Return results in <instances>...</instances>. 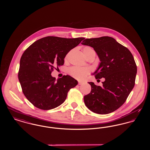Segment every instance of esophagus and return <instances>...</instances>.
Returning <instances> with one entry per match:
<instances>
[{
  "instance_id": "obj_1",
  "label": "esophagus",
  "mask_w": 150,
  "mask_h": 150,
  "mask_svg": "<svg viewBox=\"0 0 150 150\" xmlns=\"http://www.w3.org/2000/svg\"><path fill=\"white\" fill-rule=\"evenodd\" d=\"M83 84H84V83L82 81H79L78 82L79 85H83Z\"/></svg>"
}]
</instances>
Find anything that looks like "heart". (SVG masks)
<instances>
[{"label": "heart", "mask_w": 150, "mask_h": 150, "mask_svg": "<svg viewBox=\"0 0 150 150\" xmlns=\"http://www.w3.org/2000/svg\"><path fill=\"white\" fill-rule=\"evenodd\" d=\"M83 52L85 57L86 58L91 54L94 52V51L91 47L86 46L83 48ZM67 72L68 74L73 78L78 80H82L85 78L90 73L91 70L88 67H79L76 66H74L69 69Z\"/></svg>", "instance_id": "1"}]
</instances>
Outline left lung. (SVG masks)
<instances>
[{
	"label": "left lung",
	"instance_id": "8db88e82",
	"mask_svg": "<svg viewBox=\"0 0 150 150\" xmlns=\"http://www.w3.org/2000/svg\"><path fill=\"white\" fill-rule=\"evenodd\" d=\"M81 44L93 47L100 58L99 67L93 74L96 79H105L102 87L88 83L91 91L84 97L86 106L98 114L114 112L124 103L135 85L137 68L134 57L111 37L86 39Z\"/></svg>",
	"mask_w": 150,
	"mask_h": 150
}]
</instances>
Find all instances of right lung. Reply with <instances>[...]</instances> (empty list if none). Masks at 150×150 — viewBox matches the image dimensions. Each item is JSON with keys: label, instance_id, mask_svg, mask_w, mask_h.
Returning a JSON list of instances; mask_svg holds the SVG:
<instances>
[{"label": "right lung", "instance_id": "1", "mask_svg": "<svg viewBox=\"0 0 150 150\" xmlns=\"http://www.w3.org/2000/svg\"><path fill=\"white\" fill-rule=\"evenodd\" d=\"M84 39L47 36L36 40L25 50L18 77L22 92L34 106L44 110L59 106L70 89L78 84L77 80L69 75L56 80L51 73L64 65L66 54Z\"/></svg>", "mask_w": 150, "mask_h": 150}]
</instances>
